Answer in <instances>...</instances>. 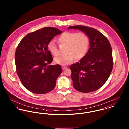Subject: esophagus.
I'll return each instance as SVG.
<instances>
[{"mask_svg":"<svg viewBox=\"0 0 129 129\" xmlns=\"http://www.w3.org/2000/svg\"><path fill=\"white\" fill-rule=\"evenodd\" d=\"M62 68L64 70H65L67 68V66H63L62 67Z\"/></svg>","mask_w":129,"mask_h":129,"instance_id":"1","label":"esophagus"}]
</instances>
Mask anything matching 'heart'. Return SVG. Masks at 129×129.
<instances>
[{"label": "heart", "instance_id": "obj_1", "mask_svg": "<svg viewBox=\"0 0 129 129\" xmlns=\"http://www.w3.org/2000/svg\"><path fill=\"white\" fill-rule=\"evenodd\" d=\"M59 43L66 45L65 55L57 56L54 58L56 64L65 66L75 60L82 59L87 53L89 41L88 36L83 32L65 31L58 38ZM47 48L50 53L56 56L58 55V50L54 42H49Z\"/></svg>", "mask_w": 129, "mask_h": 129}]
</instances>
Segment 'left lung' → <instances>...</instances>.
<instances>
[{"mask_svg":"<svg viewBox=\"0 0 129 129\" xmlns=\"http://www.w3.org/2000/svg\"><path fill=\"white\" fill-rule=\"evenodd\" d=\"M68 29L81 30L90 39L87 53L70 68L73 86L77 91L82 92L96 91L106 82L113 70L111 44L105 36L94 28L77 25Z\"/></svg>","mask_w":129,"mask_h":129,"instance_id":"left-lung-1","label":"left lung"}]
</instances>
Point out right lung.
I'll use <instances>...</instances> for the list:
<instances>
[{"label":"right lung","instance_id":"1","mask_svg":"<svg viewBox=\"0 0 129 129\" xmlns=\"http://www.w3.org/2000/svg\"><path fill=\"white\" fill-rule=\"evenodd\" d=\"M62 33L54 27H45L27 35L17 46L16 72L23 86L31 92L44 94L55 87L62 70L59 64L50 65L53 58L47 45Z\"/></svg>","mask_w":129,"mask_h":129}]
</instances>
